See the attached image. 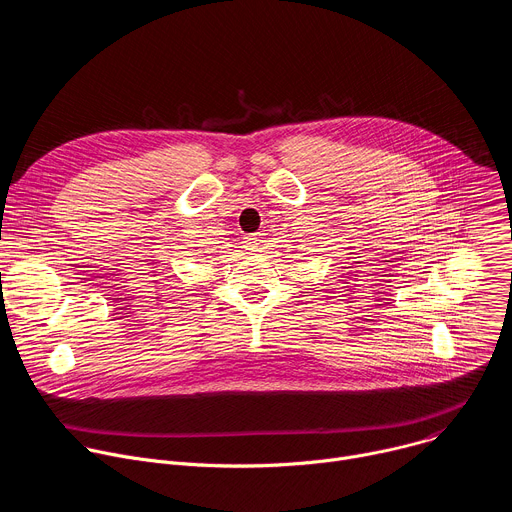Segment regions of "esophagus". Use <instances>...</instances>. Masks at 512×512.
I'll return each instance as SVG.
<instances>
[{"label":"esophagus","instance_id":"1","mask_svg":"<svg viewBox=\"0 0 512 512\" xmlns=\"http://www.w3.org/2000/svg\"><path fill=\"white\" fill-rule=\"evenodd\" d=\"M259 245H261V233H253V235H247V237L243 239V249L249 251V253L257 251Z\"/></svg>","mask_w":512,"mask_h":512}]
</instances>
